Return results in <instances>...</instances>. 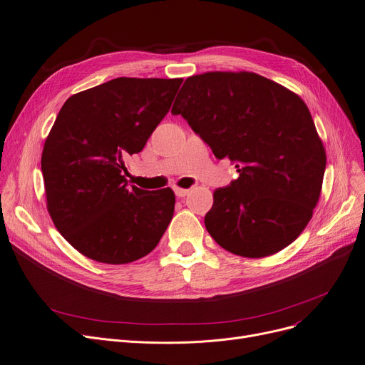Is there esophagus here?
<instances>
[{"label":"esophagus","mask_w":365,"mask_h":365,"mask_svg":"<svg viewBox=\"0 0 365 365\" xmlns=\"http://www.w3.org/2000/svg\"><path fill=\"white\" fill-rule=\"evenodd\" d=\"M175 194H176L178 198H183V197H186L189 194V190L187 189H182V187H175Z\"/></svg>","instance_id":"esophagus-1"}]
</instances>
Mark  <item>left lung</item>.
<instances>
[{"instance_id": "8db88e82", "label": "left lung", "mask_w": 365, "mask_h": 365, "mask_svg": "<svg viewBox=\"0 0 365 365\" xmlns=\"http://www.w3.org/2000/svg\"><path fill=\"white\" fill-rule=\"evenodd\" d=\"M240 178L215 190L208 234L225 250L264 257L292 244L319 200L325 150L297 94L253 72L189 76L171 109Z\"/></svg>"}]
</instances>
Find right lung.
I'll return each instance as SVG.
<instances>
[{"instance_id": "right-lung-1", "label": "right lung", "mask_w": 365, "mask_h": 365, "mask_svg": "<svg viewBox=\"0 0 365 365\" xmlns=\"http://www.w3.org/2000/svg\"><path fill=\"white\" fill-rule=\"evenodd\" d=\"M182 81L121 76L71 96L57 113L41 157L47 208L86 257L130 263L164 235L175 192L128 187L124 160L145 148Z\"/></svg>"}]
</instances>
